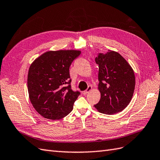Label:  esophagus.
I'll use <instances>...</instances> for the list:
<instances>
[{
    "instance_id": "34e87169",
    "label": "esophagus",
    "mask_w": 160,
    "mask_h": 160,
    "mask_svg": "<svg viewBox=\"0 0 160 160\" xmlns=\"http://www.w3.org/2000/svg\"><path fill=\"white\" fill-rule=\"evenodd\" d=\"M91 90H92V87H91V86H88L87 90H85V91H83V94H84V95H87V94L88 93V92H90Z\"/></svg>"
}]
</instances>
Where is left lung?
Listing matches in <instances>:
<instances>
[{"instance_id":"obj_1","label":"left lung","mask_w":160,"mask_h":160,"mask_svg":"<svg viewBox=\"0 0 160 160\" xmlns=\"http://www.w3.org/2000/svg\"><path fill=\"white\" fill-rule=\"evenodd\" d=\"M99 65L98 89L101 93L95 108L99 112L114 114L128 106L135 89V75L128 61L115 51L99 53L95 58Z\"/></svg>"}]
</instances>
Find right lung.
Segmentation results:
<instances>
[{"label": "right lung", "mask_w": 160, "mask_h": 160, "mask_svg": "<svg viewBox=\"0 0 160 160\" xmlns=\"http://www.w3.org/2000/svg\"><path fill=\"white\" fill-rule=\"evenodd\" d=\"M81 51H48L32 62L28 73V91L32 106L39 114L59 120L72 112L80 95L72 90L69 67ZM65 84H69L65 87Z\"/></svg>", "instance_id": "1"}]
</instances>
